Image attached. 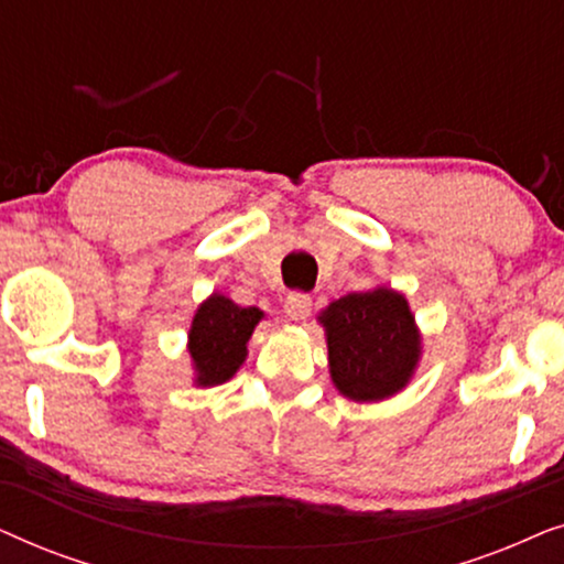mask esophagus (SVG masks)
Instances as JSON below:
<instances>
[{
    "label": "esophagus",
    "instance_id": "34e87169",
    "mask_svg": "<svg viewBox=\"0 0 564 564\" xmlns=\"http://www.w3.org/2000/svg\"><path fill=\"white\" fill-rule=\"evenodd\" d=\"M284 311L292 321H305L313 311V297L307 292H290L288 300H284Z\"/></svg>",
    "mask_w": 564,
    "mask_h": 564
}]
</instances>
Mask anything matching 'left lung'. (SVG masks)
<instances>
[{
	"label": "left lung",
	"mask_w": 564,
	"mask_h": 564,
	"mask_svg": "<svg viewBox=\"0 0 564 564\" xmlns=\"http://www.w3.org/2000/svg\"><path fill=\"white\" fill-rule=\"evenodd\" d=\"M330 380L344 398L377 403L411 382L421 359V334L395 290L351 292L321 313Z\"/></svg>",
	"instance_id": "8db88e82"
}]
</instances>
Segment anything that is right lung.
Segmentation results:
<instances>
[{"label":"right lung","instance_id":"add662e5","mask_svg":"<svg viewBox=\"0 0 564 564\" xmlns=\"http://www.w3.org/2000/svg\"><path fill=\"white\" fill-rule=\"evenodd\" d=\"M264 318L259 307H241L234 300L213 292L197 307L189 326V357L197 388L228 382L246 361V344Z\"/></svg>","mask_w":564,"mask_h":564}]
</instances>
